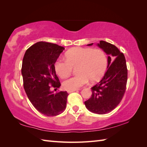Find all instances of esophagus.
Wrapping results in <instances>:
<instances>
[{
	"label": "esophagus",
	"mask_w": 147,
	"mask_h": 147,
	"mask_svg": "<svg viewBox=\"0 0 147 147\" xmlns=\"http://www.w3.org/2000/svg\"><path fill=\"white\" fill-rule=\"evenodd\" d=\"M78 90H67V93H70L71 92H75V91H77Z\"/></svg>",
	"instance_id": "34e87169"
}]
</instances>
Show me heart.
<instances>
[{"mask_svg":"<svg viewBox=\"0 0 147 147\" xmlns=\"http://www.w3.org/2000/svg\"><path fill=\"white\" fill-rule=\"evenodd\" d=\"M65 59H59L55 62L58 75L65 78L76 68V76L69 78L62 83L67 90H76L88 82H95L104 76L107 66V59L101 49L76 47L65 55Z\"/></svg>","mask_w":147,"mask_h":147,"instance_id":"heart-1","label":"heart"}]
</instances>
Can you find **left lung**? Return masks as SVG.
<instances>
[{
  "label": "left lung",
  "instance_id": "8db88e82",
  "mask_svg": "<svg viewBox=\"0 0 147 147\" xmlns=\"http://www.w3.org/2000/svg\"><path fill=\"white\" fill-rule=\"evenodd\" d=\"M92 45L93 43L87 45ZM96 45L108 55L107 70L99 83L91 88L92 96L85 102V105L93 113L105 114L116 107L123 98L127 70L124 55L117 47L102 40Z\"/></svg>",
  "mask_w": 147,
  "mask_h": 147
}]
</instances>
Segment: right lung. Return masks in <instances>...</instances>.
<instances>
[{
    "instance_id": "add662e5",
    "label": "right lung",
    "mask_w": 147,
    "mask_h": 147,
    "mask_svg": "<svg viewBox=\"0 0 147 147\" xmlns=\"http://www.w3.org/2000/svg\"><path fill=\"white\" fill-rule=\"evenodd\" d=\"M64 49L57 44L39 42L27 49L23 59L24 90L35 108L47 116L60 114L66 107L67 92L54 93L51 90L61 86L54 64Z\"/></svg>"
}]
</instances>
